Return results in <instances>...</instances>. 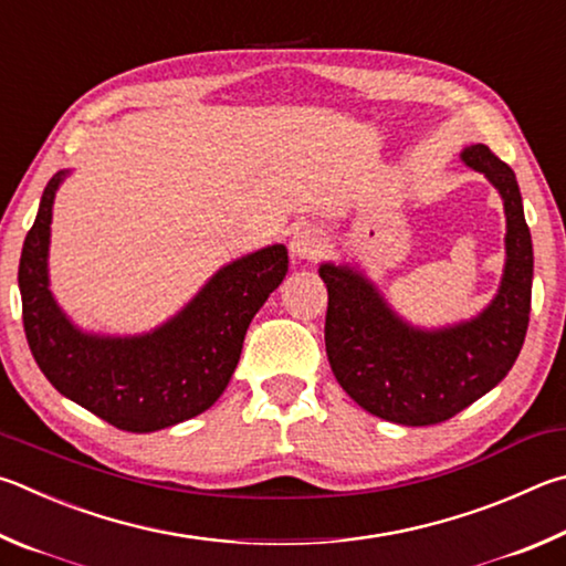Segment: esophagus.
I'll return each instance as SVG.
<instances>
[{
  "label": "esophagus",
  "mask_w": 566,
  "mask_h": 566,
  "mask_svg": "<svg viewBox=\"0 0 566 566\" xmlns=\"http://www.w3.org/2000/svg\"><path fill=\"white\" fill-rule=\"evenodd\" d=\"M325 251V238L315 228H301L291 241V253L298 261H313Z\"/></svg>",
  "instance_id": "34e87169"
}]
</instances>
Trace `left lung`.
<instances>
[{"mask_svg":"<svg viewBox=\"0 0 566 566\" xmlns=\"http://www.w3.org/2000/svg\"><path fill=\"white\" fill-rule=\"evenodd\" d=\"M462 161L490 178L507 216L500 291L478 318L412 328L360 271L318 268L328 285L325 350L340 388L363 410L410 428L450 420L490 392L512 370L530 325L534 255L517 178L484 144L464 148Z\"/></svg>","mask_w":566,"mask_h":566,"instance_id":"1","label":"left lung"}]
</instances>
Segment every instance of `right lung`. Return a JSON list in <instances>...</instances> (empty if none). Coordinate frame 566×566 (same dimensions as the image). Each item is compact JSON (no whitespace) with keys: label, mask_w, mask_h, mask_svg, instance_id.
I'll list each match as a JSON object with an SVG mask.
<instances>
[{"label":"right lung","mask_w":566,"mask_h":566,"mask_svg":"<svg viewBox=\"0 0 566 566\" xmlns=\"http://www.w3.org/2000/svg\"><path fill=\"white\" fill-rule=\"evenodd\" d=\"M59 171L46 184L19 258V293L29 350L64 398L126 432H154L191 420L221 398L241 358L243 338L289 273L275 243L223 265L186 308L134 338L86 335L49 291V231Z\"/></svg>","instance_id":"add662e5"}]
</instances>
